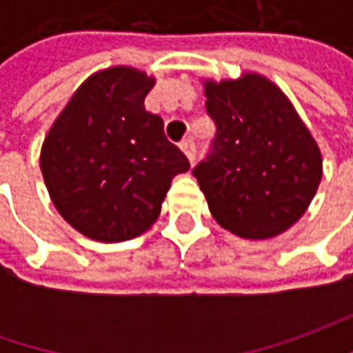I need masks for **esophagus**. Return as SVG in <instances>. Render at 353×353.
<instances>
[{"label":"esophagus","mask_w":353,"mask_h":353,"mask_svg":"<svg viewBox=\"0 0 353 353\" xmlns=\"http://www.w3.org/2000/svg\"><path fill=\"white\" fill-rule=\"evenodd\" d=\"M181 149H183V153L186 155V159L190 161V163H194V159H196V147H194V141L192 139H184L181 143Z\"/></svg>","instance_id":"obj_1"}]
</instances>
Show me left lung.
Returning a JSON list of instances; mask_svg holds the SVG:
<instances>
[{"label": "left lung", "instance_id": "left-lung-1", "mask_svg": "<svg viewBox=\"0 0 353 353\" xmlns=\"http://www.w3.org/2000/svg\"><path fill=\"white\" fill-rule=\"evenodd\" d=\"M204 94L216 137L192 172L214 220L245 239L287 232L319 190V143L283 90L257 72L204 80Z\"/></svg>", "mask_w": 353, "mask_h": 353}]
</instances>
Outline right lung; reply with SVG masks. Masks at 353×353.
Here are the masks:
<instances>
[{"label": "right lung", "instance_id": "right-lung-1", "mask_svg": "<svg viewBox=\"0 0 353 353\" xmlns=\"http://www.w3.org/2000/svg\"><path fill=\"white\" fill-rule=\"evenodd\" d=\"M155 78L112 66L86 78L64 105L41 149L50 200L82 236L116 243L155 224L170 181L190 169L145 110Z\"/></svg>", "mask_w": 353, "mask_h": 353}]
</instances>
